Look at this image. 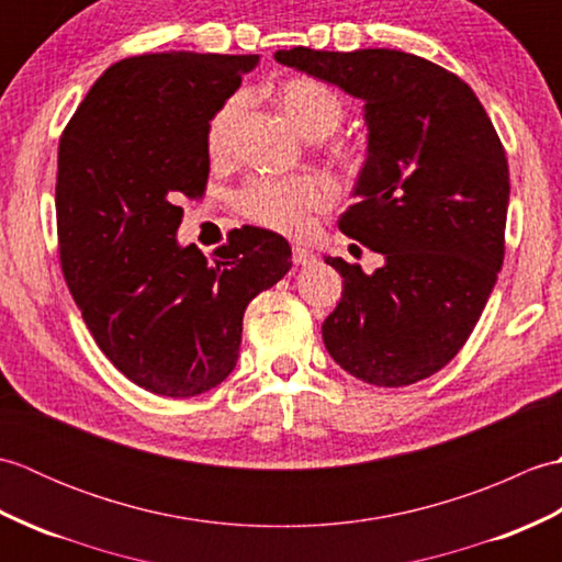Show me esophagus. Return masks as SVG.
<instances>
[{
    "label": "esophagus",
    "mask_w": 562,
    "mask_h": 562,
    "mask_svg": "<svg viewBox=\"0 0 562 562\" xmlns=\"http://www.w3.org/2000/svg\"><path fill=\"white\" fill-rule=\"evenodd\" d=\"M292 260H294V266H312L316 256L312 254V250H306L302 246H294L292 248Z\"/></svg>",
    "instance_id": "34e87169"
}]
</instances>
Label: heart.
Listing matches in <instances>:
<instances>
[{
    "mask_svg": "<svg viewBox=\"0 0 562 562\" xmlns=\"http://www.w3.org/2000/svg\"><path fill=\"white\" fill-rule=\"evenodd\" d=\"M280 109L290 117L292 125L308 139H324L336 133L348 115V105L330 83L314 77H290L278 91ZM246 109V93H232L207 123V151L212 157H224L232 147L236 125ZM326 154L342 171L360 173L367 164V149L360 142L333 137L326 145ZM330 190L326 181L316 176L294 178H256L236 195V210L241 217L266 229L280 234H300L308 222V214L328 200Z\"/></svg>",
    "mask_w": 562,
    "mask_h": 562,
    "instance_id": "obj_1",
    "label": "heart"
}]
</instances>
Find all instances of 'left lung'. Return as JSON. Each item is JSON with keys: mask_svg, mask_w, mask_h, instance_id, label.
<instances>
[{"mask_svg": "<svg viewBox=\"0 0 562 562\" xmlns=\"http://www.w3.org/2000/svg\"><path fill=\"white\" fill-rule=\"evenodd\" d=\"M274 59L364 101L367 164L338 229L384 256L372 274L326 258L342 300L324 342L345 372L408 386L469 340L505 260L509 166L473 89L411 53L278 50Z\"/></svg>", "mask_w": 562, "mask_h": 562, "instance_id": "8db88e82", "label": "left lung"}]
</instances>
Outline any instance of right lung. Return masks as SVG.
Returning <instances> with one entry per match:
<instances>
[{
  "label": "right lung",
  "instance_id": "right-lung-1",
  "mask_svg": "<svg viewBox=\"0 0 562 562\" xmlns=\"http://www.w3.org/2000/svg\"><path fill=\"white\" fill-rule=\"evenodd\" d=\"M258 55L147 53L111 65L57 149L65 282L101 352L133 384L188 398L232 374L244 312L292 268L280 234L241 226L205 258L176 232L205 195L207 123Z\"/></svg>",
  "mask_w": 562,
  "mask_h": 562
}]
</instances>
